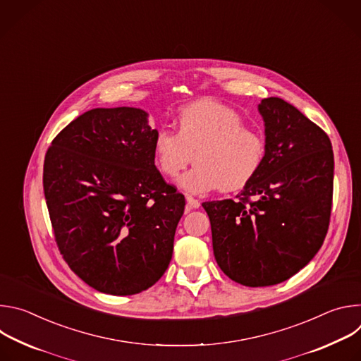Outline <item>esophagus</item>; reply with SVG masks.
<instances>
[{
	"label": "esophagus",
	"instance_id": "obj_1",
	"mask_svg": "<svg viewBox=\"0 0 361 361\" xmlns=\"http://www.w3.org/2000/svg\"><path fill=\"white\" fill-rule=\"evenodd\" d=\"M198 207H200V201L195 200V198H192L191 195H188V197H187V212L194 210V209H198Z\"/></svg>",
	"mask_w": 361,
	"mask_h": 361
}]
</instances>
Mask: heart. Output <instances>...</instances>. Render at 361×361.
Wrapping results in <instances>:
<instances>
[{
    "instance_id": "obj_1",
    "label": "heart",
    "mask_w": 361,
    "mask_h": 361,
    "mask_svg": "<svg viewBox=\"0 0 361 361\" xmlns=\"http://www.w3.org/2000/svg\"><path fill=\"white\" fill-rule=\"evenodd\" d=\"M231 107L214 99H201L177 114V133L159 128L152 140L154 164L176 178L191 161L178 185L188 194L201 195L213 190L237 191L259 173L264 159V140L248 128Z\"/></svg>"
}]
</instances>
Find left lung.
<instances>
[{
	"instance_id": "obj_1",
	"label": "left lung",
	"mask_w": 361,
	"mask_h": 361,
	"mask_svg": "<svg viewBox=\"0 0 361 361\" xmlns=\"http://www.w3.org/2000/svg\"><path fill=\"white\" fill-rule=\"evenodd\" d=\"M266 151L255 177L234 200L205 201L219 267L248 287L288 280L326 238L334 156L329 135L287 101L262 99Z\"/></svg>"
}]
</instances>
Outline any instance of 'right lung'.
<instances>
[{"mask_svg":"<svg viewBox=\"0 0 361 361\" xmlns=\"http://www.w3.org/2000/svg\"><path fill=\"white\" fill-rule=\"evenodd\" d=\"M156 133L144 110L94 109L45 154L44 195L59 250L101 293H141L171 262L185 198L154 164Z\"/></svg>","mask_w":361,"mask_h":361,"instance_id":"add662e5","label":"right lung"}]
</instances>
